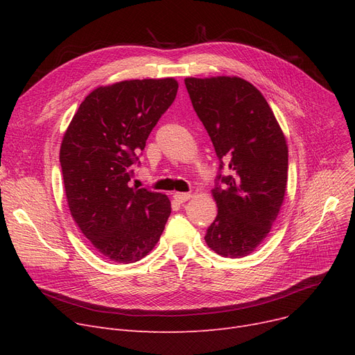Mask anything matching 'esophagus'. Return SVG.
Listing matches in <instances>:
<instances>
[{
    "instance_id": "34e87169",
    "label": "esophagus",
    "mask_w": 355,
    "mask_h": 355,
    "mask_svg": "<svg viewBox=\"0 0 355 355\" xmlns=\"http://www.w3.org/2000/svg\"><path fill=\"white\" fill-rule=\"evenodd\" d=\"M190 197H191L190 193H175V194H174L175 201H178L180 204H182V202H185L187 200H190Z\"/></svg>"
}]
</instances>
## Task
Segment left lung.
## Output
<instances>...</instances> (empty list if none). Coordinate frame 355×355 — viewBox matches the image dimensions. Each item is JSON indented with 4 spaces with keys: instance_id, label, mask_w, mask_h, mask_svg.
I'll return each mask as SVG.
<instances>
[{
    "instance_id": "8db88e82",
    "label": "left lung",
    "mask_w": 355,
    "mask_h": 355,
    "mask_svg": "<svg viewBox=\"0 0 355 355\" xmlns=\"http://www.w3.org/2000/svg\"><path fill=\"white\" fill-rule=\"evenodd\" d=\"M184 83L220 161L213 190L218 211L204 239L220 256H248L268 236L282 206L285 137L252 83L226 76L187 78Z\"/></svg>"
}]
</instances>
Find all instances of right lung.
<instances>
[{
  "label": "right lung",
  "instance_id": "add662e5",
  "mask_svg": "<svg viewBox=\"0 0 355 355\" xmlns=\"http://www.w3.org/2000/svg\"><path fill=\"white\" fill-rule=\"evenodd\" d=\"M177 89L171 78L98 87L63 137L60 165L70 213L92 245L114 262L134 263L151 252L171 214L166 196L130 189L129 181Z\"/></svg>",
  "mask_w": 355,
  "mask_h": 355
}]
</instances>
